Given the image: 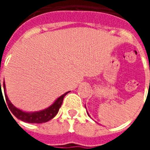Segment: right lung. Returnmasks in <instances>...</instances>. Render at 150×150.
I'll list each match as a JSON object with an SVG mask.
<instances>
[{
    "instance_id": "obj_1",
    "label": "right lung",
    "mask_w": 150,
    "mask_h": 150,
    "mask_svg": "<svg viewBox=\"0 0 150 150\" xmlns=\"http://www.w3.org/2000/svg\"><path fill=\"white\" fill-rule=\"evenodd\" d=\"M3 87H4V92H5V100L7 102L8 104V107L9 108V110L11 111L12 113L18 119L21 120L22 121L27 123H35V124H41V123H45L47 122L48 120H51L56 116V114L59 112V108L61 107V105L62 104V101H63V98L65 97V96L69 91L66 92L65 94L62 95L60 97H59L54 104L50 106V107L47 108L46 109H44L42 111H40V112H25L23 111L18 109L17 108L13 106L11 104V102L8 100V96L5 93V82L3 83ZM0 96H3L1 91V79H0ZM4 99V97H3Z\"/></svg>"
}]
</instances>
